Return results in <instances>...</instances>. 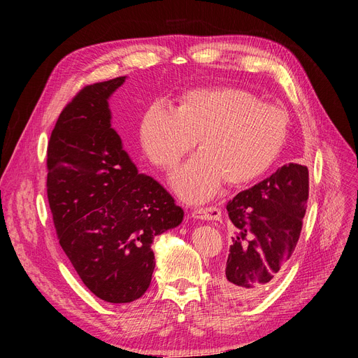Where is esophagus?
I'll return each instance as SVG.
<instances>
[{
    "label": "esophagus",
    "instance_id": "obj_1",
    "mask_svg": "<svg viewBox=\"0 0 358 358\" xmlns=\"http://www.w3.org/2000/svg\"><path fill=\"white\" fill-rule=\"evenodd\" d=\"M192 217L200 220H219L222 217V210L217 208H201L192 210Z\"/></svg>",
    "mask_w": 358,
    "mask_h": 358
}]
</instances>
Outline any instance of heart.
Returning <instances> with one entry per match:
<instances>
[{"label": "heart", "instance_id": "b5f03b06", "mask_svg": "<svg viewBox=\"0 0 358 358\" xmlns=\"http://www.w3.org/2000/svg\"><path fill=\"white\" fill-rule=\"evenodd\" d=\"M287 115L261 103L252 92L232 87H204L184 92L178 106L150 104L142 115L139 139L148 159L173 168L197 142L200 150L171 176L185 201L212 199L223 180L248 184L264 174L283 149Z\"/></svg>", "mask_w": 358, "mask_h": 358}]
</instances>
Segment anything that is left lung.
Instances as JSON below:
<instances>
[{
  "mask_svg": "<svg viewBox=\"0 0 358 358\" xmlns=\"http://www.w3.org/2000/svg\"><path fill=\"white\" fill-rule=\"evenodd\" d=\"M308 197V168L290 162L228 201L234 235L219 275L224 296L251 302L275 283L296 248Z\"/></svg>",
  "mask_w": 358,
  "mask_h": 358,
  "instance_id": "8db88e82",
  "label": "left lung"
}]
</instances>
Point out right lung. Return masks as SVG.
<instances>
[{"instance_id": "add662e5", "label": "right lung", "mask_w": 358, "mask_h": 358, "mask_svg": "<svg viewBox=\"0 0 358 358\" xmlns=\"http://www.w3.org/2000/svg\"><path fill=\"white\" fill-rule=\"evenodd\" d=\"M126 77L84 87L62 110L48 145V200L59 243L83 283L110 303L148 290L154 238L184 210L136 165L111 127L108 99Z\"/></svg>"}]
</instances>
